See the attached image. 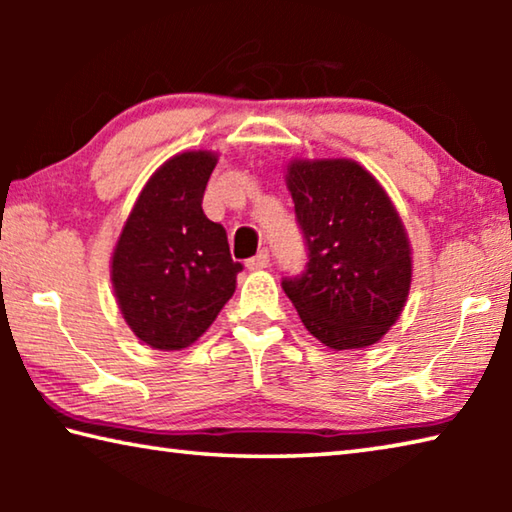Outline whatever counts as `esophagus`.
<instances>
[{
    "instance_id": "1",
    "label": "esophagus",
    "mask_w": 512,
    "mask_h": 512,
    "mask_svg": "<svg viewBox=\"0 0 512 512\" xmlns=\"http://www.w3.org/2000/svg\"><path fill=\"white\" fill-rule=\"evenodd\" d=\"M268 264H271V253H268L266 248L259 250V253H257L255 257H250L248 262H246L248 271H262V268H266Z\"/></svg>"
}]
</instances>
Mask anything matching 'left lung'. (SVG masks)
<instances>
[{"mask_svg":"<svg viewBox=\"0 0 512 512\" xmlns=\"http://www.w3.org/2000/svg\"><path fill=\"white\" fill-rule=\"evenodd\" d=\"M307 246L282 289L302 323L332 350L377 343L402 314L411 248L391 198L352 160H298L287 173Z\"/></svg>","mask_w":512,"mask_h":512,"instance_id":"8db88e82","label":"left lung"}]
</instances>
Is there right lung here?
Returning <instances> with one entry per match:
<instances>
[{
    "label": "right lung",
    "instance_id": "right-lung-1",
    "mask_svg": "<svg viewBox=\"0 0 512 512\" xmlns=\"http://www.w3.org/2000/svg\"><path fill=\"white\" fill-rule=\"evenodd\" d=\"M216 164L207 151L180 153L153 173L112 255V287L135 336L155 350L192 345L235 293L221 223L203 214Z\"/></svg>",
    "mask_w": 512,
    "mask_h": 512
}]
</instances>
